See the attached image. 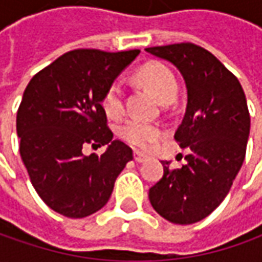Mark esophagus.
<instances>
[{
	"instance_id": "34e87169",
	"label": "esophagus",
	"mask_w": 262,
	"mask_h": 262,
	"mask_svg": "<svg viewBox=\"0 0 262 262\" xmlns=\"http://www.w3.org/2000/svg\"><path fill=\"white\" fill-rule=\"evenodd\" d=\"M147 156H144L143 153H140V151H134V160H136L137 163H143V162H146Z\"/></svg>"
}]
</instances>
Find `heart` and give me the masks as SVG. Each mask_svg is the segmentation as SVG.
<instances>
[{"label":"heart","instance_id":"obj_1","mask_svg":"<svg viewBox=\"0 0 262 262\" xmlns=\"http://www.w3.org/2000/svg\"><path fill=\"white\" fill-rule=\"evenodd\" d=\"M138 80L150 89V92L163 103L173 100L178 93V83L173 73L162 62H147L137 73ZM102 106L106 115L118 118L124 114V86L121 81H114L106 89ZM119 136L129 144L147 147L162 136V129L156 124H150L141 119H128L119 126Z\"/></svg>","mask_w":262,"mask_h":262}]
</instances>
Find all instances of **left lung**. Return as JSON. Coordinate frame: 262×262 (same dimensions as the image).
Masks as SVG:
<instances>
[{"label": "left lung", "instance_id": "8db88e82", "mask_svg": "<svg viewBox=\"0 0 262 262\" xmlns=\"http://www.w3.org/2000/svg\"><path fill=\"white\" fill-rule=\"evenodd\" d=\"M176 67L185 81L186 109L175 140L188 148L186 163L169 169L148 191L153 208L167 222L192 225L227 195L245 159L251 119L236 77L216 56L194 43L147 48Z\"/></svg>", "mask_w": 262, "mask_h": 262}]
</instances>
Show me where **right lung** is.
I'll return each instance as SVG.
<instances>
[{"mask_svg": "<svg viewBox=\"0 0 262 262\" xmlns=\"http://www.w3.org/2000/svg\"><path fill=\"white\" fill-rule=\"evenodd\" d=\"M138 54L71 51L26 87L17 112L20 156L36 192L62 216L81 219L99 211L133 160V150L112 140L102 99ZM87 144L108 147L100 157H84Z\"/></svg>", "mask_w": 262, "mask_h": 262, "instance_id": "right-lung-1", "label": "right lung"}]
</instances>
